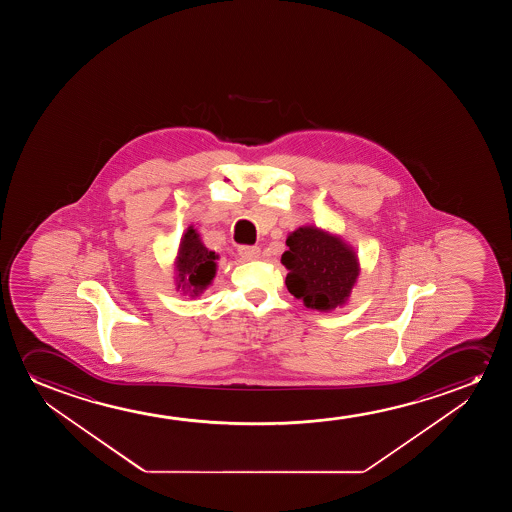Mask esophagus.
Returning a JSON list of instances; mask_svg holds the SVG:
<instances>
[{"label":"esophagus","instance_id":"1","mask_svg":"<svg viewBox=\"0 0 512 512\" xmlns=\"http://www.w3.org/2000/svg\"><path fill=\"white\" fill-rule=\"evenodd\" d=\"M239 257L243 260H257L260 257L259 246H239Z\"/></svg>","mask_w":512,"mask_h":512}]
</instances>
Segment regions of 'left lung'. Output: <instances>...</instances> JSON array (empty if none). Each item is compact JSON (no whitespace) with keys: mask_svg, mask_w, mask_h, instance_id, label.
I'll list each match as a JSON object with an SVG mask.
<instances>
[{"mask_svg":"<svg viewBox=\"0 0 512 512\" xmlns=\"http://www.w3.org/2000/svg\"><path fill=\"white\" fill-rule=\"evenodd\" d=\"M287 246L281 264L287 267L285 285L290 294L318 311L346 304L360 274L351 246L313 225L290 232Z\"/></svg>","mask_w":512,"mask_h":512,"instance_id":"left-lung-1","label":"left lung"}]
</instances>
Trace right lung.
<instances>
[{
	"label": "right lung",
	"instance_id": "right-lung-1",
	"mask_svg": "<svg viewBox=\"0 0 512 512\" xmlns=\"http://www.w3.org/2000/svg\"><path fill=\"white\" fill-rule=\"evenodd\" d=\"M218 255L208 250L196 229L189 227L180 241L175 260L176 287L192 297L203 294L217 273Z\"/></svg>",
	"mask_w": 512,
	"mask_h": 512
}]
</instances>
